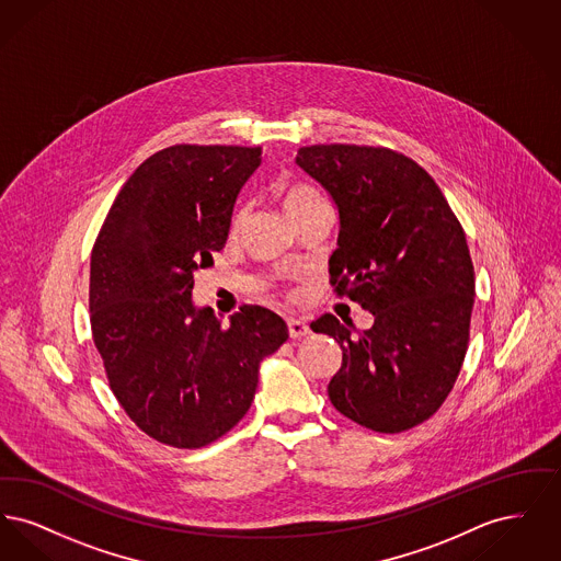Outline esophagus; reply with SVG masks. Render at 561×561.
Masks as SVG:
<instances>
[{
	"label": "esophagus",
	"mask_w": 561,
	"mask_h": 561,
	"mask_svg": "<svg viewBox=\"0 0 561 561\" xmlns=\"http://www.w3.org/2000/svg\"><path fill=\"white\" fill-rule=\"evenodd\" d=\"M288 332H290L293 339H302V336H307L311 330H309L307 321L298 320V318H288Z\"/></svg>",
	"instance_id": "1"
}]
</instances>
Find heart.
<instances>
[{"instance_id":"1","label":"heart","mask_w":561,"mask_h":561,"mask_svg":"<svg viewBox=\"0 0 561 561\" xmlns=\"http://www.w3.org/2000/svg\"><path fill=\"white\" fill-rule=\"evenodd\" d=\"M277 193L282 197V204H284L286 213L290 214V216L298 213V210H302V208H307V206H313L318 202H323L320 191L313 187V185H307V183H294V181L293 183H282L277 187ZM241 218H243L241 213H236L233 220H231V233L233 236L240 229Z\"/></svg>"}]
</instances>
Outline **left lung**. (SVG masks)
I'll use <instances>...</instances> for the list:
<instances>
[{
	"label": "left lung",
	"instance_id": "left-lung-1",
	"mask_svg": "<svg viewBox=\"0 0 561 561\" xmlns=\"http://www.w3.org/2000/svg\"><path fill=\"white\" fill-rule=\"evenodd\" d=\"M296 163L339 208L330 284L374 316L357 334L330 313L311 323L343 348L330 401L378 433L416 427L446 401L467 353L476 273L465 231L435 181L398 151L311 145Z\"/></svg>",
	"mask_w": 561,
	"mask_h": 561
}]
</instances>
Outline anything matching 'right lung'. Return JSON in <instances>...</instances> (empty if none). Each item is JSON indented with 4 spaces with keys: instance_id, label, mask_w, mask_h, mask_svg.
<instances>
[{
    "instance_id": "right-lung-1",
    "label": "right lung",
    "mask_w": 561,
    "mask_h": 561,
    "mask_svg": "<svg viewBox=\"0 0 561 561\" xmlns=\"http://www.w3.org/2000/svg\"><path fill=\"white\" fill-rule=\"evenodd\" d=\"M261 147L174 145L142 161L115 197L90 259V323L108 387L134 425L202 448L250 410L261 362L288 325L243 305L220 325L195 309L193 273L213 267Z\"/></svg>"
}]
</instances>
